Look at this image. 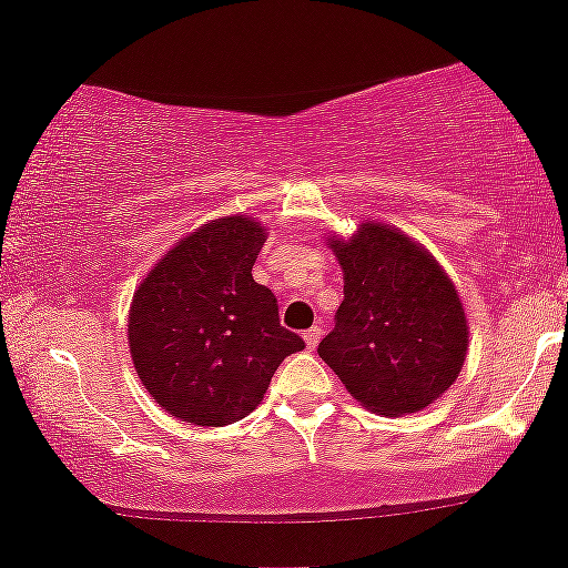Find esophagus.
I'll return each instance as SVG.
<instances>
[{"mask_svg":"<svg viewBox=\"0 0 568 568\" xmlns=\"http://www.w3.org/2000/svg\"><path fill=\"white\" fill-rule=\"evenodd\" d=\"M321 336H323L321 325H313V328L305 331V344H307V348H315L317 344H321Z\"/></svg>","mask_w":568,"mask_h":568,"instance_id":"34e87169","label":"esophagus"}]
</instances>
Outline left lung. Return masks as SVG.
<instances>
[{
    "label": "left lung",
    "mask_w": 568,
    "mask_h": 568,
    "mask_svg": "<svg viewBox=\"0 0 568 568\" xmlns=\"http://www.w3.org/2000/svg\"><path fill=\"white\" fill-rule=\"evenodd\" d=\"M328 245L344 268L336 328L317 354L364 408L416 414L460 375L468 321L455 284L416 240L364 222Z\"/></svg>",
    "instance_id": "1"
}]
</instances>
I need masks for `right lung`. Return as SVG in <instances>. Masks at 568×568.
<instances>
[{
  "instance_id": "obj_1",
  "label": "right lung",
  "mask_w": 568,
  "mask_h": 568,
  "mask_svg": "<svg viewBox=\"0 0 568 568\" xmlns=\"http://www.w3.org/2000/svg\"><path fill=\"white\" fill-rule=\"evenodd\" d=\"M266 230L224 216L183 237L136 286L129 346L160 408L196 426L240 422L286 356L305 348L278 323L274 292L253 278Z\"/></svg>"
}]
</instances>
